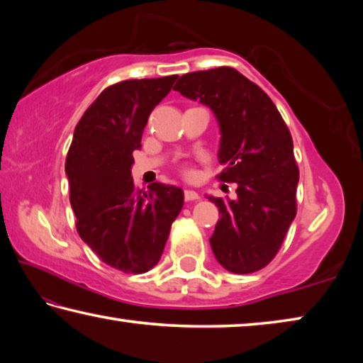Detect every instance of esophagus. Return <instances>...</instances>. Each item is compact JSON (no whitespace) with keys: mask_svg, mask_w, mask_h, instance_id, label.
<instances>
[{"mask_svg":"<svg viewBox=\"0 0 363 363\" xmlns=\"http://www.w3.org/2000/svg\"><path fill=\"white\" fill-rule=\"evenodd\" d=\"M184 199H186V201H195L200 199V195L196 194L195 190H186V192H184Z\"/></svg>","mask_w":363,"mask_h":363,"instance_id":"obj_1","label":"esophagus"}]
</instances>
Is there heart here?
<instances>
[{
    "mask_svg": "<svg viewBox=\"0 0 363 363\" xmlns=\"http://www.w3.org/2000/svg\"><path fill=\"white\" fill-rule=\"evenodd\" d=\"M182 174H184V176H187V177L194 176V169H192V168H189V167H184V168H182Z\"/></svg>",
    "mask_w": 363,
    "mask_h": 363,
    "instance_id": "1",
    "label": "heart"
}]
</instances>
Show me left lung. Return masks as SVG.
I'll return each instance as SVG.
<instances>
[{
  "mask_svg": "<svg viewBox=\"0 0 363 363\" xmlns=\"http://www.w3.org/2000/svg\"><path fill=\"white\" fill-rule=\"evenodd\" d=\"M189 99L206 104L220 126L216 176L237 182V200L213 199L220 218L210 238L223 267L251 274L274 259L296 216L299 168L293 139L272 99L232 67L186 73L176 83Z\"/></svg>",
  "mask_w": 363,
  "mask_h": 363,
  "instance_id": "obj_1",
  "label": "left lung"
}]
</instances>
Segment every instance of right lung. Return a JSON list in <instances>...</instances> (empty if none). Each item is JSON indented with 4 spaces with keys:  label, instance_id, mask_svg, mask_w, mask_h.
<instances>
[{
    "label": "right lung",
    "instance_id": "right-lung-1",
    "mask_svg": "<svg viewBox=\"0 0 363 363\" xmlns=\"http://www.w3.org/2000/svg\"><path fill=\"white\" fill-rule=\"evenodd\" d=\"M177 75L125 79L108 86L86 108L65 160L70 205L84 243L125 274H144L160 261L184 192L153 182L139 190L131 177L152 110Z\"/></svg>",
    "mask_w": 363,
    "mask_h": 363
}]
</instances>
